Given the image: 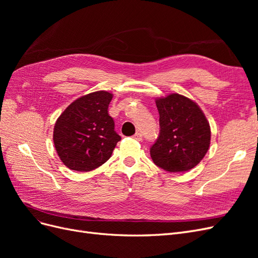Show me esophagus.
<instances>
[{
	"label": "esophagus",
	"mask_w": 258,
	"mask_h": 258,
	"mask_svg": "<svg viewBox=\"0 0 258 258\" xmlns=\"http://www.w3.org/2000/svg\"><path fill=\"white\" fill-rule=\"evenodd\" d=\"M142 135L141 134H140V132H138V134H136L135 136H134V139L135 140H137V141H142Z\"/></svg>",
	"instance_id": "esophagus-1"
}]
</instances>
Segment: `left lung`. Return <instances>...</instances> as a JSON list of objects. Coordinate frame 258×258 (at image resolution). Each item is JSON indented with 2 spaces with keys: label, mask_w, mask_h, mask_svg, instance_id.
<instances>
[{
  "label": "left lung",
  "mask_w": 258,
  "mask_h": 258,
  "mask_svg": "<svg viewBox=\"0 0 258 258\" xmlns=\"http://www.w3.org/2000/svg\"><path fill=\"white\" fill-rule=\"evenodd\" d=\"M160 131L151 147L156 166L169 172H184L205 157L211 141L210 124L192 100L178 93L156 99Z\"/></svg>",
  "instance_id": "1"
}]
</instances>
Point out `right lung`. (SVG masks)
Segmentation results:
<instances>
[{
    "mask_svg": "<svg viewBox=\"0 0 258 258\" xmlns=\"http://www.w3.org/2000/svg\"><path fill=\"white\" fill-rule=\"evenodd\" d=\"M113 95L96 91L75 100L54 123L53 144L61 161L74 171H91L110 159L120 141L108 115Z\"/></svg>",
    "mask_w": 258,
    "mask_h": 258,
    "instance_id": "1",
    "label": "right lung"
}]
</instances>
